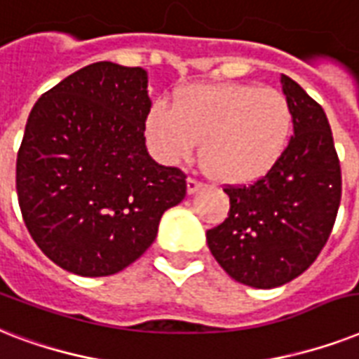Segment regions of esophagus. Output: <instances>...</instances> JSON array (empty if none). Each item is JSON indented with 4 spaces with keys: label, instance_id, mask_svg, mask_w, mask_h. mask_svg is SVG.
Instances as JSON below:
<instances>
[{
    "label": "esophagus",
    "instance_id": "obj_1",
    "mask_svg": "<svg viewBox=\"0 0 359 359\" xmlns=\"http://www.w3.org/2000/svg\"><path fill=\"white\" fill-rule=\"evenodd\" d=\"M202 187H204V182H200V180H196V177H189L187 180V193L189 194L196 193V191H200Z\"/></svg>",
    "mask_w": 359,
    "mask_h": 359
}]
</instances>
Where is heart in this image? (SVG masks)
I'll return each mask as SVG.
<instances>
[{
    "label": "heart",
    "instance_id": "b5f03b06",
    "mask_svg": "<svg viewBox=\"0 0 359 359\" xmlns=\"http://www.w3.org/2000/svg\"><path fill=\"white\" fill-rule=\"evenodd\" d=\"M294 130L290 101L255 84L189 86L172 107L157 102L146 138L165 163L187 159L200 146L202 163L224 183H251L283 157Z\"/></svg>",
    "mask_w": 359,
    "mask_h": 359
}]
</instances>
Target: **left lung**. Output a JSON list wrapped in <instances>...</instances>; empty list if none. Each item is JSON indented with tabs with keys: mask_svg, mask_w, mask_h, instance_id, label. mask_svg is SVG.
Segmentation results:
<instances>
[{
	"mask_svg": "<svg viewBox=\"0 0 359 359\" xmlns=\"http://www.w3.org/2000/svg\"><path fill=\"white\" fill-rule=\"evenodd\" d=\"M294 136L277 165L249 185H224L229 217L205 232L226 273L255 288L302 275L326 245L341 204V165L327 118L304 88L280 74Z\"/></svg>",
	"mask_w": 359,
	"mask_h": 359,
	"instance_id": "8db88e82",
	"label": "left lung"
}]
</instances>
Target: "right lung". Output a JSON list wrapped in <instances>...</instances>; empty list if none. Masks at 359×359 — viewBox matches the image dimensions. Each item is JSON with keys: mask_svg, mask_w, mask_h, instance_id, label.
<instances>
[{"mask_svg": "<svg viewBox=\"0 0 359 359\" xmlns=\"http://www.w3.org/2000/svg\"><path fill=\"white\" fill-rule=\"evenodd\" d=\"M142 67L97 61L41 95L16 157V194L33 241L60 268L104 277L154 243L187 174L146 148Z\"/></svg>", "mask_w": 359, "mask_h": 359, "instance_id": "1", "label": "right lung"}]
</instances>
